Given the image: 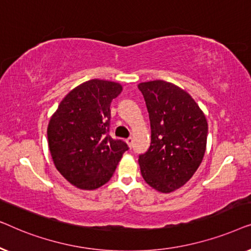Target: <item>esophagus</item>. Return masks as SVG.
I'll return each mask as SVG.
<instances>
[{
  "label": "esophagus",
  "mask_w": 251,
  "mask_h": 251,
  "mask_svg": "<svg viewBox=\"0 0 251 251\" xmlns=\"http://www.w3.org/2000/svg\"><path fill=\"white\" fill-rule=\"evenodd\" d=\"M126 144H128V145H129V147H132V143H133V138H132V137H129V138H126Z\"/></svg>",
  "instance_id": "esophagus-1"
}]
</instances>
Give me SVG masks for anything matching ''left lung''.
<instances>
[{
  "mask_svg": "<svg viewBox=\"0 0 251 251\" xmlns=\"http://www.w3.org/2000/svg\"><path fill=\"white\" fill-rule=\"evenodd\" d=\"M151 121V145L140 154V173L162 193L183 186L204 156L208 123L194 99L177 85L156 80L138 84Z\"/></svg>",
  "mask_w": 251,
  "mask_h": 251,
  "instance_id": "1",
  "label": "left lung"
}]
</instances>
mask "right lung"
Returning <instances> with one entry per match:
<instances>
[{
    "label": "right lung",
    "mask_w": 251,
    "mask_h": 251,
    "mask_svg": "<svg viewBox=\"0 0 251 251\" xmlns=\"http://www.w3.org/2000/svg\"><path fill=\"white\" fill-rule=\"evenodd\" d=\"M119 83L90 80L60 101L48 126V142L57 170L81 190H95L111 179L129 150L109 136L111 102L121 94Z\"/></svg>",
    "instance_id": "add662e5"
}]
</instances>
